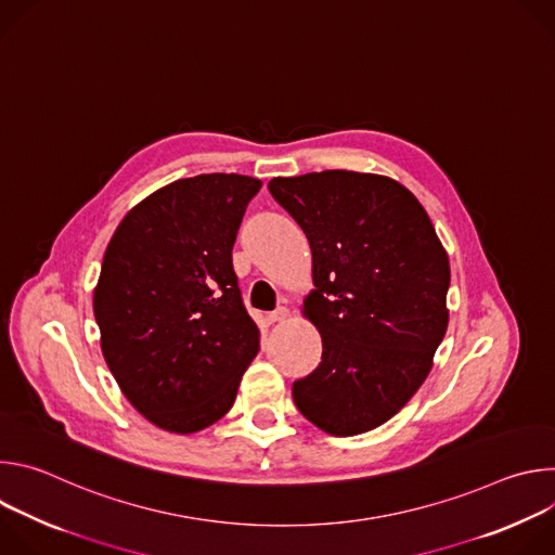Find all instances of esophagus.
I'll return each instance as SVG.
<instances>
[{
    "mask_svg": "<svg viewBox=\"0 0 555 555\" xmlns=\"http://www.w3.org/2000/svg\"><path fill=\"white\" fill-rule=\"evenodd\" d=\"M287 313H289V311H287L285 307H276L274 311H270V313H268V323H270V325H274V323H283V321L287 319Z\"/></svg>",
    "mask_w": 555,
    "mask_h": 555,
    "instance_id": "1",
    "label": "esophagus"
}]
</instances>
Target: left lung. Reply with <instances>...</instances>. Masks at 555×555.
<instances>
[{
    "label": "left lung",
    "instance_id": "obj_1",
    "mask_svg": "<svg viewBox=\"0 0 555 555\" xmlns=\"http://www.w3.org/2000/svg\"><path fill=\"white\" fill-rule=\"evenodd\" d=\"M272 197L302 228L313 289L302 315L323 360L296 379V409L351 437L400 413L448 330V255L417 197L384 176L323 171L274 178Z\"/></svg>",
    "mask_w": 555,
    "mask_h": 555
}]
</instances>
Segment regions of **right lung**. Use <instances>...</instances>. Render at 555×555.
I'll use <instances>...</instances> for the list:
<instances>
[{"label": "right lung", "instance_id": "obj_1", "mask_svg": "<svg viewBox=\"0 0 555 555\" xmlns=\"http://www.w3.org/2000/svg\"><path fill=\"white\" fill-rule=\"evenodd\" d=\"M261 180L208 173L133 206L105 250L94 315L125 398L157 428L221 420L259 353L232 270V246Z\"/></svg>", "mask_w": 555, "mask_h": 555}]
</instances>
